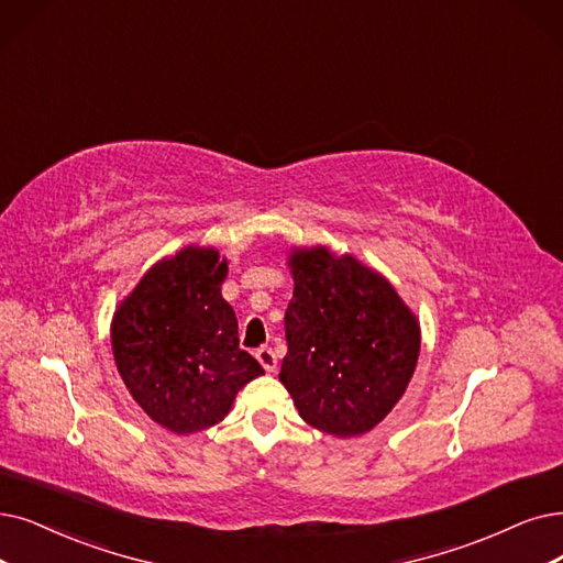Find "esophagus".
Instances as JSON below:
<instances>
[{
    "label": "esophagus",
    "mask_w": 563,
    "mask_h": 563,
    "mask_svg": "<svg viewBox=\"0 0 563 563\" xmlns=\"http://www.w3.org/2000/svg\"><path fill=\"white\" fill-rule=\"evenodd\" d=\"M256 360L263 365L265 372H275L277 369V355H275V351L269 349V346H261L256 351Z\"/></svg>",
    "instance_id": "obj_1"
}]
</instances>
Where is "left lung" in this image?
I'll list each match as a JSON object with an SVG mask.
<instances>
[{
    "label": "left lung",
    "instance_id": "8db88e82",
    "mask_svg": "<svg viewBox=\"0 0 563 563\" xmlns=\"http://www.w3.org/2000/svg\"><path fill=\"white\" fill-rule=\"evenodd\" d=\"M294 298L279 380L300 418L336 439L363 437L407 393L420 323L378 269L328 246H290Z\"/></svg>",
    "mask_w": 563,
    "mask_h": 563
}]
</instances>
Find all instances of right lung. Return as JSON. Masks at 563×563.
Returning a JSON list of instances; mask_svg holds the SVG:
<instances>
[{"label":"right lung","instance_id":"right-lung-1","mask_svg":"<svg viewBox=\"0 0 563 563\" xmlns=\"http://www.w3.org/2000/svg\"><path fill=\"white\" fill-rule=\"evenodd\" d=\"M229 261L187 244L156 261L115 307L110 344L139 407L173 434H194L229 416L235 395L265 374L240 349L238 319L223 300Z\"/></svg>","mask_w":563,"mask_h":563}]
</instances>
